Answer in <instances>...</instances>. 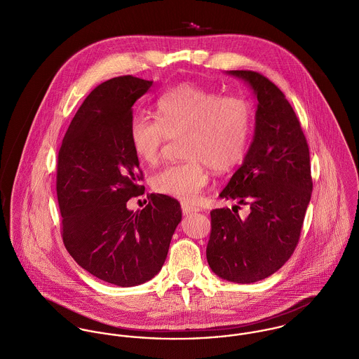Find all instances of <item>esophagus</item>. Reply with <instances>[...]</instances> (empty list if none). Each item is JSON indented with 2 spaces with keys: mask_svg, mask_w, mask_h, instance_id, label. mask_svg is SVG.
Listing matches in <instances>:
<instances>
[{
  "mask_svg": "<svg viewBox=\"0 0 359 359\" xmlns=\"http://www.w3.org/2000/svg\"><path fill=\"white\" fill-rule=\"evenodd\" d=\"M181 208H182V212H184V214H187V215H188V214H192V212H196V211H199V210H201L199 207L189 205V203H185V202H184V203H181Z\"/></svg>",
  "mask_w": 359,
  "mask_h": 359,
  "instance_id": "1",
  "label": "esophagus"
}]
</instances>
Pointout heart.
<instances>
[{"label": "heart", "mask_w": 359, "mask_h": 359, "mask_svg": "<svg viewBox=\"0 0 359 359\" xmlns=\"http://www.w3.org/2000/svg\"><path fill=\"white\" fill-rule=\"evenodd\" d=\"M158 117L137 113L130 123V142L137 157L154 165L167 141L184 137L187 160L172 163L152 177L157 194L184 202L199 198L208 182V167L228 172L248 154L253 109L239 95H221L195 83H182L157 101Z\"/></svg>", "instance_id": "obj_1"}]
</instances>
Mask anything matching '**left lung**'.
Listing matches in <instances>:
<instances>
[{
	"mask_svg": "<svg viewBox=\"0 0 359 359\" xmlns=\"http://www.w3.org/2000/svg\"><path fill=\"white\" fill-rule=\"evenodd\" d=\"M231 74L255 90L256 133L219 196L250 205V212L241 218L228 207L210 211L205 256L219 278L253 283L275 273L299 245L312 192L309 149L292 104L269 79L253 70Z\"/></svg>",
	"mask_w": 359,
	"mask_h": 359,
	"instance_id": "1",
	"label": "left lung"
}]
</instances>
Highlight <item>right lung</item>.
I'll list each match as a JSON object with an SVG mask.
<instances>
[{"mask_svg": "<svg viewBox=\"0 0 359 359\" xmlns=\"http://www.w3.org/2000/svg\"><path fill=\"white\" fill-rule=\"evenodd\" d=\"M152 83L120 76L100 84L79 107L57 152L65 248L81 268L123 287L160 271L182 214L178 201L160 194H151L142 210L127 208L145 191L130 142L133 104Z\"/></svg>", "mask_w": 359, "mask_h": 359, "instance_id": "1", "label": "right lung"}]
</instances>
